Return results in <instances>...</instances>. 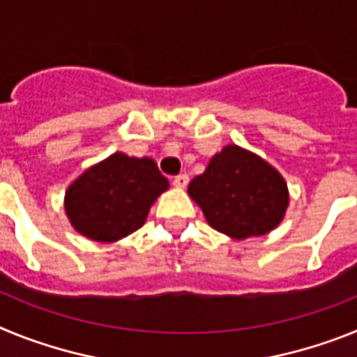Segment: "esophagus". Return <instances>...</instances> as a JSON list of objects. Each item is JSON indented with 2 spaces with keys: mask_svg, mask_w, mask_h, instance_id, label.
<instances>
[{
  "mask_svg": "<svg viewBox=\"0 0 357 357\" xmlns=\"http://www.w3.org/2000/svg\"><path fill=\"white\" fill-rule=\"evenodd\" d=\"M188 184H189V176L185 175V173H181V175H176L175 178H173V185L178 189H184Z\"/></svg>",
  "mask_w": 357,
  "mask_h": 357,
  "instance_id": "1",
  "label": "esophagus"
}]
</instances>
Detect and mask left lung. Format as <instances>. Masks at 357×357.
<instances>
[{
	"instance_id": "8db88e82",
	"label": "left lung",
	"mask_w": 357,
	"mask_h": 357,
	"mask_svg": "<svg viewBox=\"0 0 357 357\" xmlns=\"http://www.w3.org/2000/svg\"><path fill=\"white\" fill-rule=\"evenodd\" d=\"M188 195L207 223L232 239L272 232L284 220L289 191L284 176L254 151L227 144L195 176Z\"/></svg>"
}]
</instances>
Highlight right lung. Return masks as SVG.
<instances>
[{
    "label": "right lung",
    "mask_w": 357,
    "mask_h": 357,
    "mask_svg": "<svg viewBox=\"0 0 357 357\" xmlns=\"http://www.w3.org/2000/svg\"><path fill=\"white\" fill-rule=\"evenodd\" d=\"M168 188L155 160L116 151L69 184L64 211L78 234L114 243L144 225L153 202Z\"/></svg>",
    "instance_id": "1"
}]
</instances>
